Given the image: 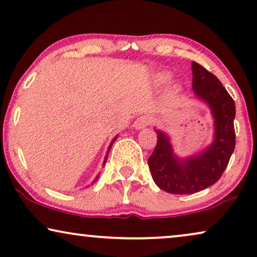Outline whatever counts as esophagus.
I'll return each mask as SVG.
<instances>
[{
  "label": "esophagus",
  "instance_id": "1",
  "mask_svg": "<svg viewBox=\"0 0 257 257\" xmlns=\"http://www.w3.org/2000/svg\"><path fill=\"white\" fill-rule=\"evenodd\" d=\"M150 122H151V118H150V116H148V115L139 116V118L135 121V127L138 130L144 128L150 124Z\"/></svg>",
  "mask_w": 257,
  "mask_h": 257
}]
</instances>
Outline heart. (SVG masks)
I'll list each match as a JSON object with an SVG mask.
<instances>
[{
    "label": "heart",
    "mask_w": 257,
    "mask_h": 257,
    "mask_svg": "<svg viewBox=\"0 0 257 257\" xmlns=\"http://www.w3.org/2000/svg\"><path fill=\"white\" fill-rule=\"evenodd\" d=\"M156 80H157L158 84H166V82L169 81L170 80V75L168 74V73H161V74H158L157 76H156Z\"/></svg>",
    "instance_id": "obj_1"
}]
</instances>
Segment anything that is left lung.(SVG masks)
<instances>
[{
	"mask_svg": "<svg viewBox=\"0 0 257 257\" xmlns=\"http://www.w3.org/2000/svg\"><path fill=\"white\" fill-rule=\"evenodd\" d=\"M192 89L204 100L215 119V139L194 157L178 159L169 137L156 130L157 145L149 158L153 181L169 194L189 195L202 191L222 177L235 150V102L221 81L197 62L191 63Z\"/></svg>",
	"mask_w": 257,
	"mask_h": 257,
	"instance_id": "1",
	"label": "left lung"
}]
</instances>
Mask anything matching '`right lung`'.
I'll list each match as a JSON object with an SVG mask.
<instances>
[{
	"mask_svg": "<svg viewBox=\"0 0 257 257\" xmlns=\"http://www.w3.org/2000/svg\"><path fill=\"white\" fill-rule=\"evenodd\" d=\"M114 141H115V138H114V139H113V141H112V143H111V145H109V148H108V151H107V155H108V152H109V150H111V148H112V145H113V143H114ZM106 159H107V156H106V158H105V162H104V165H105V163H106ZM96 179H98V177H96V178H95V181H96Z\"/></svg>",
	"mask_w": 257,
	"mask_h": 257,
	"instance_id": "1",
	"label": "right lung"
}]
</instances>
